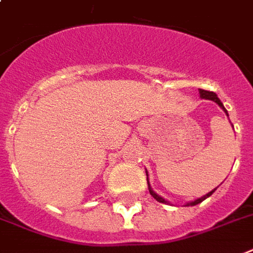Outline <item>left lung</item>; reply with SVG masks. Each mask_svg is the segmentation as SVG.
I'll use <instances>...</instances> for the list:
<instances>
[{"label":"left lung","mask_w":253,"mask_h":253,"mask_svg":"<svg viewBox=\"0 0 253 253\" xmlns=\"http://www.w3.org/2000/svg\"><path fill=\"white\" fill-rule=\"evenodd\" d=\"M199 94H200V96L203 98V99H208V101H213V102H215V103H217V105L220 106V109H223V111H224V113L227 114V117H228V113H227V110H225V107H224V106H223V103H221V101H220V99H219V98H217V95H216V94H215V92H213V91H206V90H202V88H199ZM232 127H234V126H232ZM146 175H147L148 191H150V194H151L152 198H154V199H157L158 202H159V203L169 204V200H166L165 198H162L161 195H158L157 192L152 190L151 184H150V182H148V172H147V171H146ZM215 190H216V188H213V190L210 191L208 194H206V195L202 196V198H199V199L194 200V202H188V203L184 204V207H190V206H196V204L202 203L203 200H206V199H207V198H210V196H211L212 194L215 192Z\"/></svg>","instance_id":"left-lung-1"}]
</instances>
